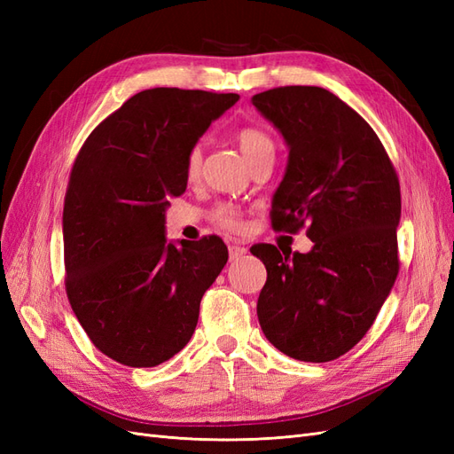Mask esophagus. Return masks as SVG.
I'll return each instance as SVG.
<instances>
[{"label": "esophagus", "mask_w": 454, "mask_h": 454, "mask_svg": "<svg viewBox=\"0 0 454 454\" xmlns=\"http://www.w3.org/2000/svg\"><path fill=\"white\" fill-rule=\"evenodd\" d=\"M246 252H248V250H246L244 246H240V244H229V257H231V261H237Z\"/></svg>", "instance_id": "34e87169"}]
</instances>
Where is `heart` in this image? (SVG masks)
Instances as JSON below:
<instances>
[{
  "instance_id": "obj_1",
  "label": "heart",
  "mask_w": 454,
  "mask_h": 454,
  "mask_svg": "<svg viewBox=\"0 0 454 454\" xmlns=\"http://www.w3.org/2000/svg\"><path fill=\"white\" fill-rule=\"evenodd\" d=\"M235 138L242 149L244 157L248 159L250 164L265 155H274V140L265 129L246 125L235 132ZM200 167H202V147H200V144H195L189 147L187 155H185V177L187 180H197L200 174ZM210 217L215 225L223 227L227 231H239L242 227L240 210L237 208V206L227 204V202L217 204L215 208L210 212Z\"/></svg>"
}]
</instances>
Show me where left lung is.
Segmentation results:
<instances>
[{"label": "left lung", "mask_w": 454, "mask_h": 454, "mask_svg": "<svg viewBox=\"0 0 454 454\" xmlns=\"http://www.w3.org/2000/svg\"><path fill=\"white\" fill-rule=\"evenodd\" d=\"M252 104L290 145L270 225L314 242L309 254L252 246L267 267L257 318L290 358L332 362L364 339L400 272V180L375 130L333 92L277 87Z\"/></svg>", "instance_id": "1"}]
</instances>
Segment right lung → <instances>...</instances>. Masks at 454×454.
Wrapping results in <instances>:
<instances>
[{"mask_svg": "<svg viewBox=\"0 0 454 454\" xmlns=\"http://www.w3.org/2000/svg\"><path fill=\"white\" fill-rule=\"evenodd\" d=\"M239 94L172 87L134 94L79 149L64 199L66 295L92 345L129 367H155L193 335L204 292L227 263L208 235L164 239L185 155Z\"/></svg>", "mask_w": 454, "mask_h": 454, "instance_id": "obj_1", "label": "right lung"}]
</instances>
